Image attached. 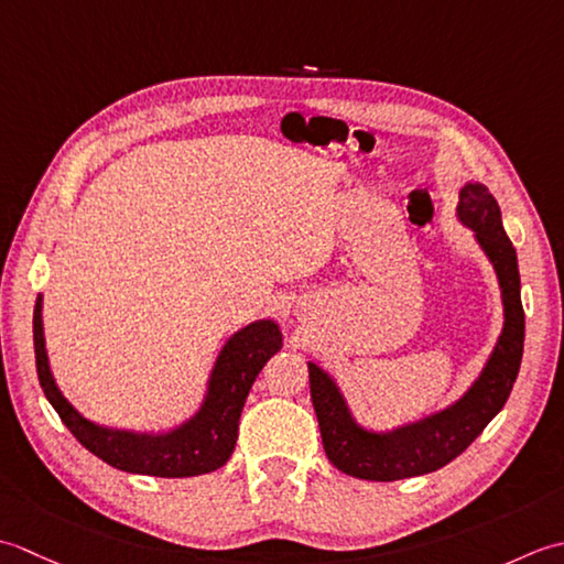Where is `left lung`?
Instances as JSON below:
<instances>
[{
  "label": "left lung",
  "instance_id": "8db88e82",
  "mask_svg": "<svg viewBox=\"0 0 564 564\" xmlns=\"http://www.w3.org/2000/svg\"><path fill=\"white\" fill-rule=\"evenodd\" d=\"M457 214L475 228L499 274L507 324L491 358L475 387L435 416L394 433L362 431L352 421L333 379L308 362V384L328 459L340 473L370 481H394L435 473L465 453L487 423L507 404L523 358L525 316L521 304V278L516 248L501 224V209L485 185H465L459 192Z\"/></svg>",
  "mask_w": 564,
  "mask_h": 564
}]
</instances>
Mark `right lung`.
<instances>
[{"instance_id": "add662e5", "label": "right lung", "mask_w": 564, "mask_h": 564, "mask_svg": "<svg viewBox=\"0 0 564 564\" xmlns=\"http://www.w3.org/2000/svg\"><path fill=\"white\" fill-rule=\"evenodd\" d=\"M282 348V333L272 321H258L226 343L214 367L209 394L197 416L185 426L163 435H135L123 431L99 429L79 416L55 387L43 343L41 296L33 308V350L36 372L45 399L75 438L91 455L123 473L153 477H194L214 473L231 457L238 441L240 411L262 367Z\"/></svg>"}]
</instances>
